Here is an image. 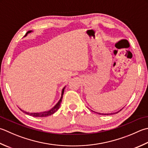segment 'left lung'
<instances>
[{"mask_svg":"<svg viewBox=\"0 0 148 148\" xmlns=\"http://www.w3.org/2000/svg\"><path fill=\"white\" fill-rule=\"evenodd\" d=\"M120 110V111H121ZM119 112H115V113H113V114H112H112H100V113H99V114H102V115H110V114H117V113Z\"/></svg>","mask_w":148,"mask_h":148,"instance_id":"1","label":"left lung"}]
</instances>
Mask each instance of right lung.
Here are the masks:
<instances>
[{"mask_svg": "<svg viewBox=\"0 0 148 148\" xmlns=\"http://www.w3.org/2000/svg\"><path fill=\"white\" fill-rule=\"evenodd\" d=\"M31 32H32V31H29L28 32H27V33L25 34V36H27V34L28 33H30ZM65 88L64 87L63 88L62 90V97H61L60 101L58 102V103L56 104V105H55L53 108H51L50 110L49 111H45V112H40V113H29V112H25L24 110H21L20 108V110L21 111H22L24 113H25V114H27V115H31V116L33 117H47V116H49V115H51L52 114H53L54 113L56 112L59 109L60 106V104L61 103H62V97H63V93H64V90H65Z\"/></svg>", "mask_w": 148, "mask_h": 148, "instance_id": "1", "label": "right lung"}]
</instances>
